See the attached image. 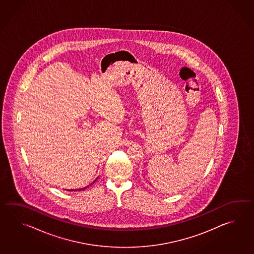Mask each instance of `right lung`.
I'll use <instances>...</instances> for the list:
<instances>
[{"label": "right lung", "instance_id": "right-lung-1", "mask_svg": "<svg viewBox=\"0 0 254 254\" xmlns=\"http://www.w3.org/2000/svg\"><path fill=\"white\" fill-rule=\"evenodd\" d=\"M86 188H87V187H85V188H82V189L74 190H81L86 189ZM71 191H72V190H71Z\"/></svg>", "mask_w": 254, "mask_h": 254}]
</instances>
